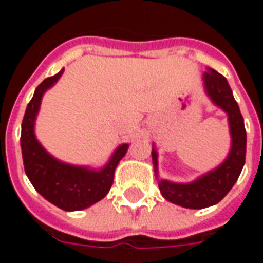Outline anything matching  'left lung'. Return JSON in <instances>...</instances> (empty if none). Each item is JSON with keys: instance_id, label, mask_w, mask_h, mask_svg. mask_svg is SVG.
<instances>
[{"instance_id": "8db88e82", "label": "left lung", "mask_w": 263, "mask_h": 263, "mask_svg": "<svg viewBox=\"0 0 263 263\" xmlns=\"http://www.w3.org/2000/svg\"><path fill=\"white\" fill-rule=\"evenodd\" d=\"M201 80L204 91L211 103L220 107L228 117L231 148L226 159L217 167L194 179L193 182L175 183L159 177L158 152L155 145L152 148L155 176L158 179V186L162 196L171 203L193 210L214 205L226 197L241 175L247 154V131L243 125V118L227 79L214 69H207Z\"/></svg>"}]
</instances>
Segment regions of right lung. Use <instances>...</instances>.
Segmentation results:
<instances>
[{"instance_id": "obj_1", "label": "right lung", "mask_w": 263, "mask_h": 263, "mask_svg": "<svg viewBox=\"0 0 263 263\" xmlns=\"http://www.w3.org/2000/svg\"><path fill=\"white\" fill-rule=\"evenodd\" d=\"M63 71L65 69L60 70L58 74L45 79L35 90L22 121L21 149L26 176L37 193L65 211H79L107 196L112 186L115 169L125 156L129 145L121 143L108 162L100 169L70 165L56 159L43 148L35 135V121L43 94L58 83Z\"/></svg>"}]
</instances>
